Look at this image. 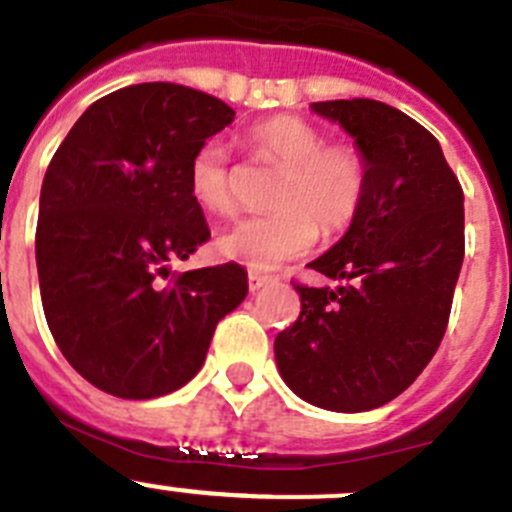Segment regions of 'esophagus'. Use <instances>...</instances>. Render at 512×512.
<instances>
[{"mask_svg": "<svg viewBox=\"0 0 512 512\" xmlns=\"http://www.w3.org/2000/svg\"><path fill=\"white\" fill-rule=\"evenodd\" d=\"M267 282H270V277L260 275V272H250V275H247V285H250V292H257L262 285H267Z\"/></svg>", "mask_w": 512, "mask_h": 512, "instance_id": "obj_1", "label": "esophagus"}]
</instances>
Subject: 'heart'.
I'll return each instance as SVG.
<instances>
[{
    "instance_id": "1",
    "label": "heart",
    "mask_w": 512,
    "mask_h": 512,
    "mask_svg": "<svg viewBox=\"0 0 512 512\" xmlns=\"http://www.w3.org/2000/svg\"><path fill=\"white\" fill-rule=\"evenodd\" d=\"M252 160L280 170L270 215L245 217L222 230L217 255L252 270H275L315 245L317 230L337 235L360 215L367 197V162L355 145L325 142L315 124L277 114L252 124L242 137ZM190 192L202 210L227 217L237 210L230 152L210 140L190 160Z\"/></svg>"
}]
</instances>
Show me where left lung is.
<instances>
[{
	"instance_id": "1",
	"label": "left lung",
	"mask_w": 512,
	"mask_h": 512,
	"mask_svg": "<svg viewBox=\"0 0 512 512\" xmlns=\"http://www.w3.org/2000/svg\"><path fill=\"white\" fill-rule=\"evenodd\" d=\"M367 162V197L340 242L310 262L340 287H307L300 317L275 337L282 380L335 413L380 408L433 360L465 255L463 187L438 140L375 99L312 102Z\"/></svg>"
}]
</instances>
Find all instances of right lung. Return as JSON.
Instances as JSON below:
<instances>
[{
	"mask_svg": "<svg viewBox=\"0 0 512 512\" xmlns=\"http://www.w3.org/2000/svg\"><path fill=\"white\" fill-rule=\"evenodd\" d=\"M232 119L200 89L132 84L97 99L49 162L34 242L44 317L69 365L114 398L182 388L245 300L237 262L167 272L210 237L190 160Z\"/></svg>",
	"mask_w": 512,
	"mask_h": 512,
	"instance_id": "right-lung-1",
	"label": "right lung"
}]
</instances>
